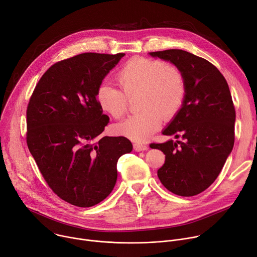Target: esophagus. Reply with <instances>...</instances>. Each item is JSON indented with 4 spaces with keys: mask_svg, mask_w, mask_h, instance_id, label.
<instances>
[{
    "mask_svg": "<svg viewBox=\"0 0 257 257\" xmlns=\"http://www.w3.org/2000/svg\"><path fill=\"white\" fill-rule=\"evenodd\" d=\"M133 149L135 152H143V151L148 150V146H146L144 144H134Z\"/></svg>",
    "mask_w": 257,
    "mask_h": 257,
    "instance_id": "obj_1",
    "label": "esophagus"
}]
</instances>
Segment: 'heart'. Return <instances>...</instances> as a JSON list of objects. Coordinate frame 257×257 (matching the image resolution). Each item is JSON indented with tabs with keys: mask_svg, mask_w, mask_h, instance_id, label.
Returning a JSON list of instances; mask_svg holds the SVG:
<instances>
[{
	"mask_svg": "<svg viewBox=\"0 0 257 257\" xmlns=\"http://www.w3.org/2000/svg\"><path fill=\"white\" fill-rule=\"evenodd\" d=\"M122 91L101 84L96 92L99 107L114 120L128 112L129 100L139 97L141 112L114 126L115 133L134 142H144L159 130L163 116L171 120L186 97V82L181 69L159 59L133 57L116 74Z\"/></svg>",
	"mask_w": 257,
	"mask_h": 257,
	"instance_id": "1",
	"label": "heart"
}]
</instances>
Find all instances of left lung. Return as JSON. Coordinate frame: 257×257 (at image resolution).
I'll list each match as a JSON object with an SVG mask.
<instances>
[{"mask_svg":"<svg viewBox=\"0 0 257 257\" xmlns=\"http://www.w3.org/2000/svg\"><path fill=\"white\" fill-rule=\"evenodd\" d=\"M181 69L186 97L164 135L181 141L151 144L165 154L158 177L171 193L196 196L219 175L235 143L236 110L222 74L208 60L179 49L150 53Z\"/></svg>","mask_w":257,"mask_h":257,"instance_id":"1","label":"left lung"}]
</instances>
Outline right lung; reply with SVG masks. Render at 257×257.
Instances as JSON below:
<instances>
[{
    "label": "right lung",
    "mask_w": 257,
    "mask_h": 257,
    "mask_svg": "<svg viewBox=\"0 0 257 257\" xmlns=\"http://www.w3.org/2000/svg\"><path fill=\"white\" fill-rule=\"evenodd\" d=\"M124 53H82L51 65L27 108V144L49 188L63 201L91 207L116 181V163L132 151L123 136L100 137L109 118L96 92Z\"/></svg>",
    "instance_id": "obj_1"
}]
</instances>
